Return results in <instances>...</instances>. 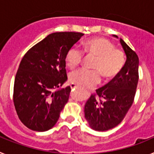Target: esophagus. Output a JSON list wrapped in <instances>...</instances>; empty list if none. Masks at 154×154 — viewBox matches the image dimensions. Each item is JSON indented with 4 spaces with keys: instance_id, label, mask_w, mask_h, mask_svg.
Returning <instances> with one entry per match:
<instances>
[{
    "instance_id": "1",
    "label": "esophagus",
    "mask_w": 154,
    "mask_h": 154,
    "mask_svg": "<svg viewBox=\"0 0 154 154\" xmlns=\"http://www.w3.org/2000/svg\"><path fill=\"white\" fill-rule=\"evenodd\" d=\"M70 87L72 89H76V88H78V85H75V84H71Z\"/></svg>"
}]
</instances>
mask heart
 Instances as JSON below:
<instances>
[{"label":"heart","instance_id":"b5f03b06","mask_svg":"<svg viewBox=\"0 0 154 154\" xmlns=\"http://www.w3.org/2000/svg\"><path fill=\"white\" fill-rule=\"evenodd\" d=\"M84 51L97 57L93 68L96 70L81 69L71 73V82L80 86H92L101 81V74L105 78L113 79L123 70L126 57L123 51L116 48L113 43L103 38H94L84 44ZM84 51L74 45L66 53V62L70 69H75L81 63Z\"/></svg>","mask_w":154,"mask_h":154}]
</instances>
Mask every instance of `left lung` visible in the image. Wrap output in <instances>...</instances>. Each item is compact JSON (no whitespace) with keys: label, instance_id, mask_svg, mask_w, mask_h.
I'll list each match as a JSON object with an SVG mask.
<instances>
[{"label":"left lung","instance_id":"obj_1","mask_svg":"<svg viewBox=\"0 0 154 154\" xmlns=\"http://www.w3.org/2000/svg\"><path fill=\"white\" fill-rule=\"evenodd\" d=\"M117 38L116 35H113ZM126 55L123 70L115 78L96 89L84 107L85 118L92 130L106 131L124 119L135 97L139 80V58L137 53L120 38Z\"/></svg>","mask_w":154,"mask_h":154}]
</instances>
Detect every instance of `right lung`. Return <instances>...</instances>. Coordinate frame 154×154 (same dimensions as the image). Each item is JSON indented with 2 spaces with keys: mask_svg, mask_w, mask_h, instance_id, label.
<instances>
[{
  "mask_svg": "<svg viewBox=\"0 0 154 154\" xmlns=\"http://www.w3.org/2000/svg\"><path fill=\"white\" fill-rule=\"evenodd\" d=\"M83 35L80 32L50 34L21 59L13 100L19 119L30 130L47 131L59 119L71 92L70 86L60 89L68 79L66 53Z\"/></svg>",
  "mask_w": 154,
  "mask_h": 154,
  "instance_id": "obj_1",
  "label": "right lung"
}]
</instances>
